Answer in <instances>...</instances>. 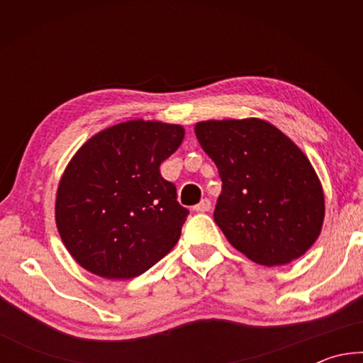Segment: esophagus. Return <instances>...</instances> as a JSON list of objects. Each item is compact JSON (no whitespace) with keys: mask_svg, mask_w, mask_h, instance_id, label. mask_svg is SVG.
Returning <instances> with one entry per match:
<instances>
[{"mask_svg":"<svg viewBox=\"0 0 363 363\" xmlns=\"http://www.w3.org/2000/svg\"><path fill=\"white\" fill-rule=\"evenodd\" d=\"M194 210H195L196 213H206V211H210V210H211V200L203 199V200L200 201L199 205L194 206Z\"/></svg>","mask_w":363,"mask_h":363,"instance_id":"obj_1","label":"esophagus"}]
</instances>
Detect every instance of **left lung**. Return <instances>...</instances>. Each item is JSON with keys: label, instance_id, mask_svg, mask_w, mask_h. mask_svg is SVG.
Wrapping results in <instances>:
<instances>
[{"label": "left lung", "instance_id": "8db88e82", "mask_svg": "<svg viewBox=\"0 0 363 363\" xmlns=\"http://www.w3.org/2000/svg\"><path fill=\"white\" fill-rule=\"evenodd\" d=\"M201 149L223 181L214 220L233 248L262 266L303 256L323 224L322 186L307 157L267 121H201Z\"/></svg>", "mask_w": 363, "mask_h": 363}]
</instances>
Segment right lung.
Instances as JSON below:
<instances>
[{
  "mask_svg": "<svg viewBox=\"0 0 363 363\" xmlns=\"http://www.w3.org/2000/svg\"><path fill=\"white\" fill-rule=\"evenodd\" d=\"M182 139L179 125L133 120L101 131L77 152L59 184L56 223L79 266L126 280L169 253L189 210L160 164Z\"/></svg>",
  "mask_w": 363,
  "mask_h": 363,
  "instance_id": "add662e5",
  "label": "right lung"
}]
</instances>
